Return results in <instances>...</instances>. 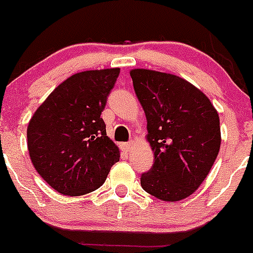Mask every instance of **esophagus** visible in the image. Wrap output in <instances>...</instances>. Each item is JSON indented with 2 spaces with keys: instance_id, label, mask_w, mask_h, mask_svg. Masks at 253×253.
<instances>
[{
  "instance_id": "esophagus-1",
  "label": "esophagus",
  "mask_w": 253,
  "mask_h": 253,
  "mask_svg": "<svg viewBox=\"0 0 253 253\" xmlns=\"http://www.w3.org/2000/svg\"><path fill=\"white\" fill-rule=\"evenodd\" d=\"M131 146H133V142H126V143H122V144H120L122 149L125 152H128L129 149L131 148Z\"/></svg>"
}]
</instances>
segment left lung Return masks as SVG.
Here are the masks:
<instances>
[{
  "label": "left lung",
  "instance_id": "left-lung-1",
  "mask_svg": "<svg viewBox=\"0 0 253 253\" xmlns=\"http://www.w3.org/2000/svg\"><path fill=\"white\" fill-rule=\"evenodd\" d=\"M130 77L154 154L140 185L163 202L184 200L203 184L219 153L218 111L204 92L178 76L135 68Z\"/></svg>",
  "mask_w": 253,
  "mask_h": 253
}]
</instances>
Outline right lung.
<instances>
[{
    "instance_id": "1",
    "label": "right lung",
    "mask_w": 253,
    "mask_h": 253,
    "mask_svg": "<svg viewBox=\"0 0 253 253\" xmlns=\"http://www.w3.org/2000/svg\"><path fill=\"white\" fill-rule=\"evenodd\" d=\"M120 68L76 73L55 87L31 116L33 166L58 193L80 196L105 182L120 151L106 135L101 113Z\"/></svg>"
}]
</instances>
